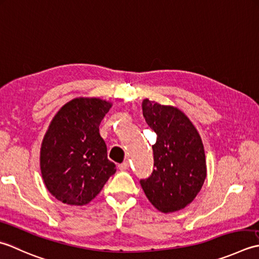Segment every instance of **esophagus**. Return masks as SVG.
I'll use <instances>...</instances> for the list:
<instances>
[{"label":"esophagus","instance_id":"esophagus-1","mask_svg":"<svg viewBox=\"0 0 259 259\" xmlns=\"http://www.w3.org/2000/svg\"><path fill=\"white\" fill-rule=\"evenodd\" d=\"M130 167V163L127 161H124L123 163H120V164L118 165V168L120 171H125V170H128Z\"/></svg>","mask_w":259,"mask_h":259}]
</instances>
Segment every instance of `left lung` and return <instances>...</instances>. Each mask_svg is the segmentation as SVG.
Listing matches in <instances>:
<instances>
[{
  "label": "left lung",
  "instance_id": "8db88e82",
  "mask_svg": "<svg viewBox=\"0 0 259 259\" xmlns=\"http://www.w3.org/2000/svg\"><path fill=\"white\" fill-rule=\"evenodd\" d=\"M142 110L157 139L152 146L154 168L140 183L156 209L173 212L191 202L202 188L207 170L201 137L176 107L144 99Z\"/></svg>",
  "mask_w": 259,
  "mask_h": 259
}]
</instances>
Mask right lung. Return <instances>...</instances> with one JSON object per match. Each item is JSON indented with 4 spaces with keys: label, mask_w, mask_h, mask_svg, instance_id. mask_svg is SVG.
I'll list each match as a JSON object with an SVG mask.
<instances>
[{
    "label": "right lung",
    "mask_w": 259,
    "mask_h": 259,
    "mask_svg": "<svg viewBox=\"0 0 259 259\" xmlns=\"http://www.w3.org/2000/svg\"><path fill=\"white\" fill-rule=\"evenodd\" d=\"M110 106L99 98H76L52 119L42 142L40 167L47 189L59 201L87 204L116 172L99 134Z\"/></svg>",
    "instance_id": "right-lung-1"
}]
</instances>
